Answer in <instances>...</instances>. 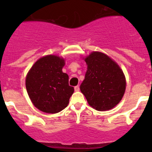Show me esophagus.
I'll use <instances>...</instances> for the list:
<instances>
[{"label":"esophagus","instance_id":"1","mask_svg":"<svg viewBox=\"0 0 152 152\" xmlns=\"http://www.w3.org/2000/svg\"><path fill=\"white\" fill-rule=\"evenodd\" d=\"M79 90H80V88H79V86H75V91H79Z\"/></svg>","mask_w":152,"mask_h":152}]
</instances>
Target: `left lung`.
<instances>
[{
	"mask_svg": "<svg viewBox=\"0 0 152 152\" xmlns=\"http://www.w3.org/2000/svg\"><path fill=\"white\" fill-rule=\"evenodd\" d=\"M88 70L80 86L91 107L98 111L113 108L126 91V78L117 64L102 52H94L85 58Z\"/></svg>",
	"mask_w": 152,
	"mask_h": 152,
	"instance_id": "1",
	"label": "left lung"
}]
</instances>
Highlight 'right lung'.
Wrapping results in <instances>:
<instances>
[{"label": "right lung", "mask_w": 152, "mask_h": 152, "mask_svg": "<svg viewBox=\"0 0 152 152\" xmlns=\"http://www.w3.org/2000/svg\"><path fill=\"white\" fill-rule=\"evenodd\" d=\"M64 60L47 56L36 61L28 72L26 88L33 105L42 112L56 113L69 103L74 88L68 84V75L63 73Z\"/></svg>", "instance_id": "right-lung-1"}]
</instances>
